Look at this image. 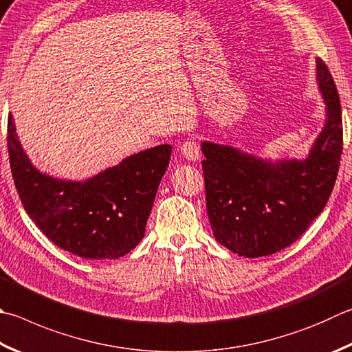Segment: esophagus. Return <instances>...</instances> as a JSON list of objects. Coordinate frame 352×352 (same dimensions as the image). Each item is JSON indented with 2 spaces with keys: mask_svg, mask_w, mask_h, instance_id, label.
Returning <instances> with one entry per match:
<instances>
[{
  "mask_svg": "<svg viewBox=\"0 0 352 352\" xmlns=\"http://www.w3.org/2000/svg\"><path fill=\"white\" fill-rule=\"evenodd\" d=\"M181 155L190 162L199 161V157H201V151H199L197 142L193 141V139H190V141H185L181 145Z\"/></svg>",
  "mask_w": 352,
  "mask_h": 352,
  "instance_id": "esophagus-1",
  "label": "esophagus"
}]
</instances>
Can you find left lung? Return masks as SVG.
I'll return each mask as SVG.
<instances>
[{
	"label": "left lung",
	"mask_w": 352,
	"mask_h": 352,
	"mask_svg": "<svg viewBox=\"0 0 352 352\" xmlns=\"http://www.w3.org/2000/svg\"><path fill=\"white\" fill-rule=\"evenodd\" d=\"M324 124L305 159H267L202 141L208 221L216 241L245 257L274 254L296 242L322 213L342 155V110L333 76L316 58Z\"/></svg>",
	"instance_id": "8db88e82"
}]
</instances>
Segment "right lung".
Masks as SVG:
<instances>
[{
	"mask_svg": "<svg viewBox=\"0 0 352 352\" xmlns=\"http://www.w3.org/2000/svg\"><path fill=\"white\" fill-rule=\"evenodd\" d=\"M8 150L16 191L32 221L59 248L91 261L122 257L142 241L171 156V145H157L84 181L59 179L32 164L12 115Z\"/></svg>",
	"mask_w": 352,
	"mask_h": 352,
	"instance_id": "obj_1",
	"label": "right lung"
}]
</instances>
